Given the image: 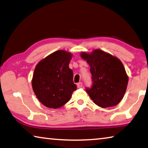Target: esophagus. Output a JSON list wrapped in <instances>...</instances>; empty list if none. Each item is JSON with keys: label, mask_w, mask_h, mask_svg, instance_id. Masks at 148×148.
Returning <instances> with one entry per match:
<instances>
[{"label": "esophagus", "mask_w": 148, "mask_h": 148, "mask_svg": "<svg viewBox=\"0 0 148 148\" xmlns=\"http://www.w3.org/2000/svg\"><path fill=\"white\" fill-rule=\"evenodd\" d=\"M77 87H78L79 88H81L82 87V82H79V83L77 84Z\"/></svg>", "instance_id": "esophagus-1"}]
</instances>
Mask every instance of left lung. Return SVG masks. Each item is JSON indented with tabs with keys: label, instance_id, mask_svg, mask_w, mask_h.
Masks as SVG:
<instances>
[{
	"label": "left lung",
	"instance_id": "obj_1",
	"mask_svg": "<svg viewBox=\"0 0 148 148\" xmlns=\"http://www.w3.org/2000/svg\"><path fill=\"white\" fill-rule=\"evenodd\" d=\"M81 56L90 66L92 84L86 88L95 104L102 108L113 107L123 99L128 84V77L118 58L99 49Z\"/></svg>",
	"mask_w": 148,
	"mask_h": 148
}]
</instances>
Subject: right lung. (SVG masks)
Wrapping results in <instances>:
<instances>
[{
    "instance_id": "obj_1",
    "label": "right lung",
    "mask_w": 148,
    "mask_h": 148,
    "mask_svg": "<svg viewBox=\"0 0 148 148\" xmlns=\"http://www.w3.org/2000/svg\"><path fill=\"white\" fill-rule=\"evenodd\" d=\"M72 54L59 50L41 60L36 66L32 80L34 92L39 101L48 108H58L69 101L77 90L69 67Z\"/></svg>"
}]
</instances>
